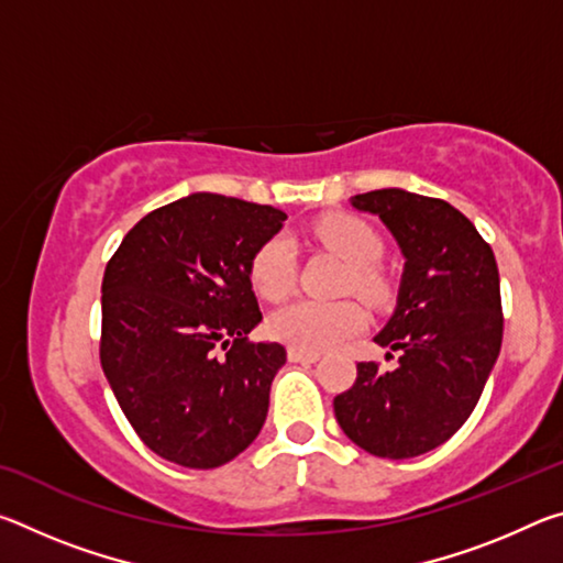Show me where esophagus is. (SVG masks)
<instances>
[{
	"label": "esophagus",
	"mask_w": 563,
	"mask_h": 563,
	"mask_svg": "<svg viewBox=\"0 0 563 563\" xmlns=\"http://www.w3.org/2000/svg\"><path fill=\"white\" fill-rule=\"evenodd\" d=\"M288 360L290 362H302V365H312V362L320 360V355H318V352H300V350L290 347L288 350Z\"/></svg>",
	"instance_id": "34e87169"
}]
</instances>
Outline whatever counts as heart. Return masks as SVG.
<instances>
[{
	"label": "heart",
	"mask_w": 563,
	"mask_h": 563,
	"mask_svg": "<svg viewBox=\"0 0 563 563\" xmlns=\"http://www.w3.org/2000/svg\"><path fill=\"white\" fill-rule=\"evenodd\" d=\"M312 235L347 263V290L373 305L389 298V283L377 268L385 243L373 225L352 213H328L312 225ZM295 275L298 265L288 235H273L253 253L251 283L261 298L283 300L295 288ZM365 322V312L352 300H295L273 312L268 330L275 340L300 352H325L360 335Z\"/></svg>",
	"instance_id": "obj_1"
}]
</instances>
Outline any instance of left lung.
I'll use <instances>...</instances> for the list:
<instances>
[{"label":"left lung","instance_id":"1","mask_svg":"<svg viewBox=\"0 0 563 563\" xmlns=\"http://www.w3.org/2000/svg\"><path fill=\"white\" fill-rule=\"evenodd\" d=\"M352 206L379 216L405 255L395 316L375 338L399 352V365L383 373L357 362L355 383L332 407L362 450L409 460L450 440L479 402L504 335L497 261L442 198L383 188Z\"/></svg>","mask_w":563,"mask_h":563}]
</instances>
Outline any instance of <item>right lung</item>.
<instances>
[{"mask_svg":"<svg viewBox=\"0 0 563 563\" xmlns=\"http://www.w3.org/2000/svg\"><path fill=\"white\" fill-rule=\"evenodd\" d=\"M285 218L194 194L141 218L111 255L101 367L141 442L168 462L213 470L261 432L285 347L247 340L263 320L251 261Z\"/></svg>","mask_w":563,"mask_h":563,"instance_id":"1","label":"right lung"}]
</instances>
